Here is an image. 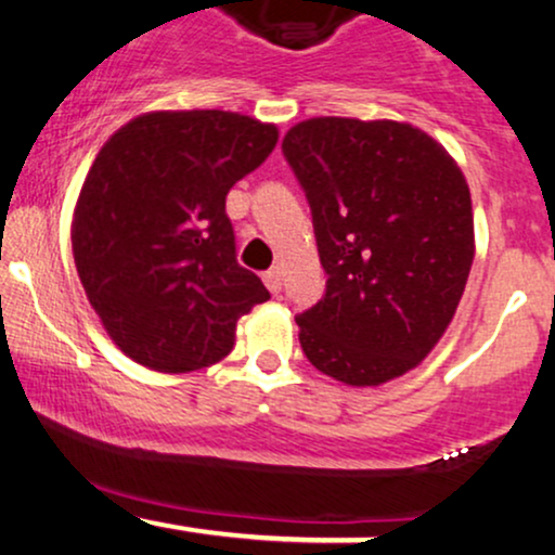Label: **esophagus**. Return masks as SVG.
Segmentation results:
<instances>
[{
	"label": "esophagus",
	"instance_id": "34e87169",
	"mask_svg": "<svg viewBox=\"0 0 555 555\" xmlns=\"http://www.w3.org/2000/svg\"><path fill=\"white\" fill-rule=\"evenodd\" d=\"M263 282H266V286H269V289L273 292V295H279V292H282V273H279V269L266 271V273H263Z\"/></svg>",
	"mask_w": 555,
	"mask_h": 555
}]
</instances>
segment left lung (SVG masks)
Segmentation results:
<instances>
[{
  "label": "left lung",
  "mask_w": 555,
  "mask_h": 555,
  "mask_svg": "<svg viewBox=\"0 0 555 555\" xmlns=\"http://www.w3.org/2000/svg\"><path fill=\"white\" fill-rule=\"evenodd\" d=\"M282 151L326 271L323 297L297 315L302 352L349 386L412 371L443 336L473 269L462 169L423 130L391 119H308Z\"/></svg>",
  "instance_id": "left-lung-1"
}]
</instances>
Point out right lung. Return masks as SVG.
I'll return each mask as SVG.
<instances>
[{"instance_id": "obj_1", "label": "right lung", "mask_w": 555, "mask_h": 555, "mask_svg": "<svg viewBox=\"0 0 555 555\" xmlns=\"http://www.w3.org/2000/svg\"><path fill=\"white\" fill-rule=\"evenodd\" d=\"M276 138L234 112H154L99 151L75 206L73 256L127 358L158 373L214 365L232 352L240 315L271 297L237 263L227 193Z\"/></svg>"}]
</instances>
